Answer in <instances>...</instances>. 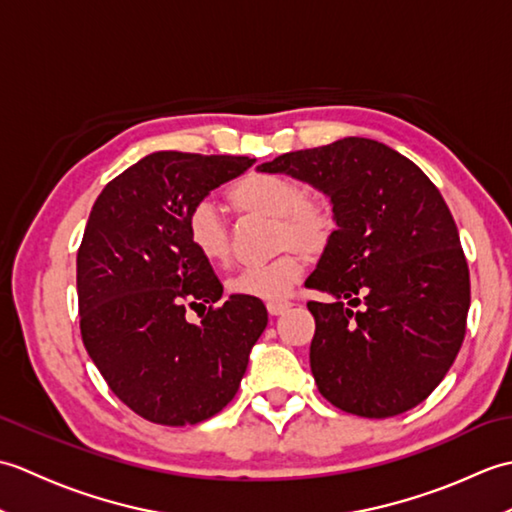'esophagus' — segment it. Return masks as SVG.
Wrapping results in <instances>:
<instances>
[{
  "instance_id": "34e87169",
  "label": "esophagus",
  "mask_w": 512,
  "mask_h": 512,
  "mask_svg": "<svg viewBox=\"0 0 512 512\" xmlns=\"http://www.w3.org/2000/svg\"><path fill=\"white\" fill-rule=\"evenodd\" d=\"M266 308L270 314H273V317H279V314H284L286 310L292 308V303L290 301H268Z\"/></svg>"
}]
</instances>
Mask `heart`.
<instances>
[{
	"instance_id": "b5f03b06",
	"label": "heart",
	"mask_w": 512,
	"mask_h": 512,
	"mask_svg": "<svg viewBox=\"0 0 512 512\" xmlns=\"http://www.w3.org/2000/svg\"><path fill=\"white\" fill-rule=\"evenodd\" d=\"M228 202L235 211L275 217V246L286 250L268 264L246 266L228 279L233 295L284 299L303 275V255L317 257L330 246L336 220L328 202L308 198L301 182L275 173H248L228 189ZM187 237L195 253L211 264H224L231 257V233L215 211L202 202L187 215Z\"/></svg>"
}]
</instances>
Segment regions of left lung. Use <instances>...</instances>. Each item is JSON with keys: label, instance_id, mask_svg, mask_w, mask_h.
<instances>
[{"label": "left lung", "instance_id": "1", "mask_svg": "<svg viewBox=\"0 0 512 512\" xmlns=\"http://www.w3.org/2000/svg\"><path fill=\"white\" fill-rule=\"evenodd\" d=\"M257 169L308 182L334 211L332 242L306 279L332 297L308 303L321 396L363 418L420 405L458 356L471 306L458 226L436 184L396 149L358 136Z\"/></svg>", "mask_w": 512, "mask_h": 512}]
</instances>
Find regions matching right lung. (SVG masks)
Instances as JSON below:
<instances>
[{
    "label": "right lung",
    "mask_w": 512,
    "mask_h": 512,
    "mask_svg": "<svg viewBox=\"0 0 512 512\" xmlns=\"http://www.w3.org/2000/svg\"><path fill=\"white\" fill-rule=\"evenodd\" d=\"M246 156L156 151L96 198L76 255L81 336L125 405L149 422L184 427L237 394L266 330L259 299L231 295L187 237V215L253 165ZM210 303L200 324L186 306Z\"/></svg>",
    "instance_id": "1"
}]
</instances>
